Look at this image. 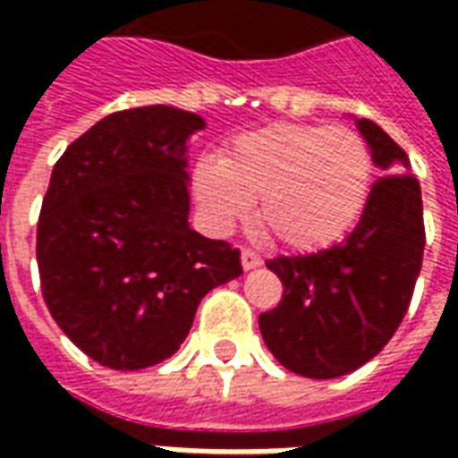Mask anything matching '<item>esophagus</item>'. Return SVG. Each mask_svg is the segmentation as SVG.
<instances>
[{
    "instance_id": "1",
    "label": "esophagus",
    "mask_w": 458,
    "mask_h": 458,
    "mask_svg": "<svg viewBox=\"0 0 458 458\" xmlns=\"http://www.w3.org/2000/svg\"><path fill=\"white\" fill-rule=\"evenodd\" d=\"M262 265V257L257 255L255 250H242V267L244 270H255Z\"/></svg>"
}]
</instances>
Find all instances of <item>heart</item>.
<instances>
[{
  "label": "heart",
  "mask_w": 458,
  "mask_h": 458,
  "mask_svg": "<svg viewBox=\"0 0 458 458\" xmlns=\"http://www.w3.org/2000/svg\"><path fill=\"white\" fill-rule=\"evenodd\" d=\"M369 188L372 152L349 127L270 124L193 170V196L214 232L242 224L259 201V226L295 252L342 242L360 221Z\"/></svg>",
  "instance_id": "b5f03b06"
}]
</instances>
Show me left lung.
<instances>
[{
    "label": "left lung",
    "instance_id": "obj_1",
    "mask_svg": "<svg viewBox=\"0 0 458 458\" xmlns=\"http://www.w3.org/2000/svg\"><path fill=\"white\" fill-rule=\"evenodd\" d=\"M372 163L387 173L372 185L349 237L316 255L267 262L283 301L259 313V331L285 369L331 379L360 369L393 339L411 306L423 247V201L408 155L369 119H357Z\"/></svg>",
    "mask_w": 458,
    "mask_h": 458
}]
</instances>
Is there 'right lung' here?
I'll return each mask as SVG.
<instances>
[{
    "label": "right lung",
    "instance_id": "add662e5",
    "mask_svg": "<svg viewBox=\"0 0 458 458\" xmlns=\"http://www.w3.org/2000/svg\"><path fill=\"white\" fill-rule=\"evenodd\" d=\"M199 114L140 106L104 116L53 167L38 221L50 316L109 369L178 352L201 298L242 275L239 250L191 229L188 137Z\"/></svg>",
    "mask_w": 458,
    "mask_h": 458
}]
</instances>
